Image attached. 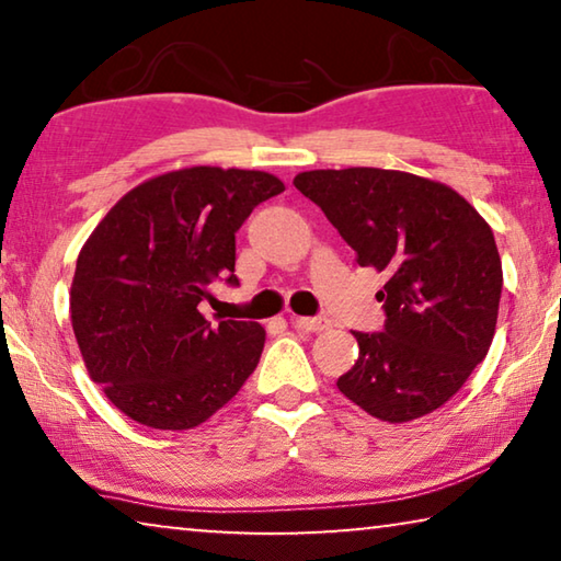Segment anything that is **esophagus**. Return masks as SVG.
<instances>
[{"mask_svg": "<svg viewBox=\"0 0 561 561\" xmlns=\"http://www.w3.org/2000/svg\"><path fill=\"white\" fill-rule=\"evenodd\" d=\"M290 324H294L298 332H327L329 327H332V321L324 319V317H294L290 319Z\"/></svg>", "mask_w": 561, "mask_h": 561, "instance_id": "esophagus-1", "label": "esophagus"}]
</instances>
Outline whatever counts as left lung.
I'll use <instances>...</instances> for the list:
<instances>
[{
  "mask_svg": "<svg viewBox=\"0 0 561 561\" xmlns=\"http://www.w3.org/2000/svg\"><path fill=\"white\" fill-rule=\"evenodd\" d=\"M294 186L388 275L382 332H355L359 357L336 388L380 421L403 424L449 401L490 350L503 267L493 229L455 188L382 168L306 171Z\"/></svg>",
  "mask_w": 561,
  "mask_h": 561,
  "instance_id": "obj_1",
  "label": "left lung"
}]
</instances>
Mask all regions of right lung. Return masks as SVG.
<instances>
[{
  "mask_svg": "<svg viewBox=\"0 0 561 561\" xmlns=\"http://www.w3.org/2000/svg\"><path fill=\"white\" fill-rule=\"evenodd\" d=\"M286 191L265 171L194 165L127 191L76 260L71 324L91 380L137 424L194 428L260 363L257 321H206L217 278L237 286L234 232Z\"/></svg>",
  "mask_w": 561,
  "mask_h": 561,
  "instance_id": "add662e5",
  "label": "right lung"
}]
</instances>
